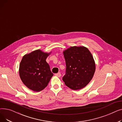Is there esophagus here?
Listing matches in <instances>:
<instances>
[{
	"label": "esophagus",
	"instance_id": "1",
	"mask_svg": "<svg viewBox=\"0 0 122 122\" xmlns=\"http://www.w3.org/2000/svg\"><path fill=\"white\" fill-rule=\"evenodd\" d=\"M55 75L56 76H58V77H60L61 76V73H60V72H59V73H56V74H55Z\"/></svg>",
	"mask_w": 122,
	"mask_h": 122
}]
</instances>
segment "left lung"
I'll use <instances>...</instances> for the list:
<instances>
[{
  "mask_svg": "<svg viewBox=\"0 0 122 122\" xmlns=\"http://www.w3.org/2000/svg\"><path fill=\"white\" fill-rule=\"evenodd\" d=\"M66 69L62 78L65 84L73 90L85 87L90 82L95 70L92 54L84 46H73L63 52Z\"/></svg>",
  "mask_w": 122,
  "mask_h": 122,
  "instance_id": "1",
  "label": "left lung"
}]
</instances>
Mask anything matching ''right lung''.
<instances>
[{
    "label": "right lung",
    "instance_id": "right-lung-1",
    "mask_svg": "<svg viewBox=\"0 0 122 122\" xmlns=\"http://www.w3.org/2000/svg\"><path fill=\"white\" fill-rule=\"evenodd\" d=\"M49 54L36 50L23 56L19 67V75L24 84L31 90L42 91L53 76L46 61Z\"/></svg>",
    "mask_w": 122,
    "mask_h": 122
}]
</instances>
